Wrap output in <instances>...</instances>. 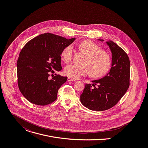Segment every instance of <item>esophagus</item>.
Returning <instances> with one entry per match:
<instances>
[{
    "instance_id": "obj_1",
    "label": "esophagus",
    "mask_w": 148,
    "mask_h": 148,
    "mask_svg": "<svg viewBox=\"0 0 148 148\" xmlns=\"http://www.w3.org/2000/svg\"><path fill=\"white\" fill-rule=\"evenodd\" d=\"M75 79H73V78H71L70 77H68L67 78V82H75Z\"/></svg>"
}]
</instances>
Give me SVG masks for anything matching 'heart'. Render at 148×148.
<instances>
[{
  "mask_svg": "<svg viewBox=\"0 0 148 148\" xmlns=\"http://www.w3.org/2000/svg\"><path fill=\"white\" fill-rule=\"evenodd\" d=\"M78 48L87 56L85 64H71L67 65L64 69V74L66 76L78 79L90 73L92 77L100 78L110 71L112 66V59L100 46L91 40H85L79 44ZM73 53V45L66 46L61 51V60L65 63L70 62Z\"/></svg>",
  "mask_w": 148,
  "mask_h": 148,
  "instance_id": "1",
  "label": "heart"
}]
</instances>
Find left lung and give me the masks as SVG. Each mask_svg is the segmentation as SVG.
Returning a JSON list of instances; mask_svg holds the SVG:
<instances>
[{"mask_svg":"<svg viewBox=\"0 0 148 148\" xmlns=\"http://www.w3.org/2000/svg\"><path fill=\"white\" fill-rule=\"evenodd\" d=\"M107 44L112 53L110 72L104 77L92 81V85L86 84L80 96L82 103L91 110L103 111L112 108L124 96L130 85V61L127 54L113 41L107 42Z\"/></svg>","mask_w":148,"mask_h":148,"instance_id":"obj_1","label":"left lung"}]
</instances>
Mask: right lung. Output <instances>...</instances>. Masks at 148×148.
<instances>
[{"mask_svg":"<svg viewBox=\"0 0 148 148\" xmlns=\"http://www.w3.org/2000/svg\"><path fill=\"white\" fill-rule=\"evenodd\" d=\"M75 39L45 33L32 39L23 47L17 61L18 85L29 101L45 106L56 100L58 91L67 77L58 74L51 79L48 77L51 73L62 70L61 51Z\"/></svg>","mask_w":148,"mask_h":148,"instance_id":"obj_1","label":"right lung"}]
</instances>
